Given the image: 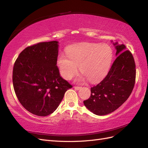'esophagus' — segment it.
<instances>
[{"mask_svg": "<svg viewBox=\"0 0 148 148\" xmlns=\"http://www.w3.org/2000/svg\"><path fill=\"white\" fill-rule=\"evenodd\" d=\"M74 88H75V89H77V90H79V89L82 88V87H81V86H74Z\"/></svg>", "mask_w": 148, "mask_h": 148, "instance_id": "34e87169", "label": "esophagus"}]
</instances>
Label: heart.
<instances>
[{"label": "heart", "mask_w": 148, "mask_h": 148, "mask_svg": "<svg viewBox=\"0 0 148 148\" xmlns=\"http://www.w3.org/2000/svg\"><path fill=\"white\" fill-rule=\"evenodd\" d=\"M67 56L58 57L57 65L62 77L71 79L80 70L83 73L79 80L87 78L90 82H99L105 77L113 59V51L107 44L83 42L66 49Z\"/></svg>", "instance_id": "1"}]
</instances>
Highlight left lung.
<instances>
[{
    "label": "left lung",
    "mask_w": 148,
    "mask_h": 148,
    "mask_svg": "<svg viewBox=\"0 0 148 148\" xmlns=\"http://www.w3.org/2000/svg\"><path fill=\"white\" fill-rule=\"evenodd\" d=\"M114 44L117 58L103 80L91 88V96L84 106L97 115L117 109L130 96L135 83L136 65L132 53L124 44Z\"/></svg>",
    "instance_id": "obj_1"
}]
</instances>
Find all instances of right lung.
I'll use <instances>...</instances> for the list:
<instances>
[{
    "label": "right lung",
    "mask_w": 148,
    "mask_h": 148,
    "mask_svg": "<svg viewBox=\"0 0 148 148\" xmlns=\"http://www.w3.org/2000/svg\"><path fill=\"white\" fill-rule=\"evenodd\" d=\"M58 42H39L26 47L13 65L12 80L16 96L25 109L44 117L59 106L72 88L62 78L57 66Z\"/></svg>",
    "instance_id": "1"
}]
</instances>
